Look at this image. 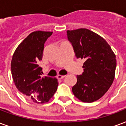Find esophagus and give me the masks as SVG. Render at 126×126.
<instances>
[{"label":"esophagus","mask_w":126,"mask_h":126,"mask_svg":"<svg viewBox=\"0 0 126 126\" xmlns=\"http://www.w3.org/2000/svg\"><path fill=\"white\" fill-rule=\"evenodd\" d=\"M65 77V75H58L57 76V78L59 79H63L64 77Z\"/></svg>","instance_id":"esophagus-1"}]
</instances>
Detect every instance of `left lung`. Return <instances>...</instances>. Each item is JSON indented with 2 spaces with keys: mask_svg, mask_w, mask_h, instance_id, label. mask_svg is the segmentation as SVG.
I'll use <instances>...</instances> for the list:
<instances>
[{
  "mask_svg": "<svg viewBox=\"0 0 126 126\" xmlns=\"http://www.w3.org/2000/svg\"><path fill=\"white\" fill-rule=\"evenodd\" d=\"M69 41L77 59H85L83 72L77 75L72 92L77 98L91 103L103 96L115 77L116 59L111 48L102 37L87 29L67 31Z\"/></svg>",
  "mask_w": 126,
  "mask_h": 126,
  "instance_id": "1",
  "label": "left lung"
}]
</instances>
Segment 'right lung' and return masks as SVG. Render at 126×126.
I'll list each match as a JSON object with an SVG mask.
<instances>
[{
  "instance_id": "obj_1",
  "label": "right lung",
  "mask_w": 126,
  "mask_h": 126,
  "mask_svg": "<svg viewBox=\"0 0 126 126\" xmlns=\"http://www.w3.org/2000/svg\"><path fill=\"white\" fill-rule=\"evenodd\" d=\"M53 32L34 31L28 35L16 48L11 61V73L20 92L36 103H45L57 89L55 77H41L45 43Z\"/></svg>"
}]
</instances>
